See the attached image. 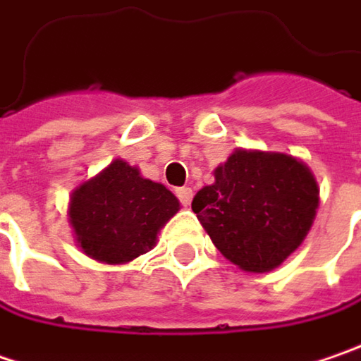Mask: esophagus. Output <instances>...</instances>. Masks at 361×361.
<instances>
[{
    "mask_svg": "<svg viewBox=\"0 0 361 361\" xmlns=\"http://www.w3.org/2000/svg\"><path fill=\"white\" fill-rule=\"evenodd\" d=\"M176 196L180 200L181 206H190L192 204V197H194V192H192V188H178L176 190Z\"/></svg>",
    "mask_w": 361,
    "mask_h": 361,
    "instance_id": "34e87169",
    "label": "esophagus"
}]
</instances>
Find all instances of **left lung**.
I'll use <instances>...</instances> for the list:
<instances>
[{"label":"left lung","mask_w":361,"mask_h":361,"mask_svg":"<svg viewBox=\"0 0 361 361\" xmlns=\"http://www.w3.org/2000/svg\"><path fill=\"white\" fill-rule=\"evenodd\" d=\"M192 210L212 243L248 273L276 269L303 243L319 206L317 181L285 153L234 151Z\"/></svg>","instance_id":"left-lung-1"}]
</instances>
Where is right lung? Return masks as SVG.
Returning a JSON list of instances; mask_svg holds the SVG:
<instances>
[{
	"instance_id": "right-lung-1",
	"label": "right lung",
	"mask_w": 361,
	"mask_h": 361,
	"mask_svg": "<svg viewBox=\"0 0 361 361\" xmlns=\"http://www.w3.org/2000/svg\"><path fill=\"white\" fill-rule=\"evenodd\" d=\"M178 210V197L165 185L141 178L137 167L117 159L76 188L71 224L88 257L121 264L151 250L159 228Z\"/></svg>"
}]
</instances>
